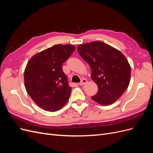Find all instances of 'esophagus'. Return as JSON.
<instances>
[{
  "mask_svg": "<svg viewBox=\"0 0 153 153\" xmlns=\"http://www.w3.org/2000/svg\"><path fill=\"white\" fill-rule=\"evenodd\" d=\"M87 83V80L86 79H82L81 80V82L79 83L80 85H85Z\"/></svg>",
  "mask_w": 153,
  "mask_h": 153,
  "instance_id": "obj_1",
  "label": "esophagus"
}]
</instances>
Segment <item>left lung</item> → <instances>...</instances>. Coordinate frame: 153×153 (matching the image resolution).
I'll list each match as a JSON object with an SVG mask.
<instances>
[{"instance_id":"obj_1","label":"left lung","mask_w":153,"mask_h":153,"mask_svg":"<svg viewBox=\"0 0 153 153\" xmlns=\"http://www.w3.org/2000/svg\"><path fill=\"white\" fill-rule=\"evenodd\" d=\"M77 50L89 64L91 78L98 87L92 100L103 106L114 103L127 89L130 82L131 66L126 57L101 41L79 45Z\"/></svg>"}]
</instances>
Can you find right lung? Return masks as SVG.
<instances>
[{
    "mask_svg": "<svg viewBox=\"0 0 153 153\" xmlns=\"http://www.w3.org/2000/svg\"><path fill=\"white\" fill-rule=\"evenodd\" d=\"M75 50L73 45H56L35 54L27 62L25 87L39 107L55 112L68 102L72 88L62 66Z\"/></svg>",
    "mask_w": 153,
    "mask_h": 153,
    "instance_id": "right-lung-1",
    "label": "right lung"
}]
</instances>
